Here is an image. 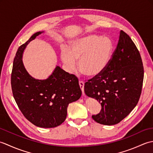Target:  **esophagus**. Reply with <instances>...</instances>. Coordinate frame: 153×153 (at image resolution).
Instances as JSON below:
<instances>
[{
	"mask_svg": "<svg viewBox=\"0 0 153 153\" xmlns=\"http://www.w3.org/2000/svg\"><path fill=\"white\" fill-rule=\"evenodd\" d=\"M79 84L80 88H81V89H82V91L83 95H85V93H84V83L83 82H79Z\"/></svg>",
	"mask_w": 153,
	"mask_h": 153,
	"instance_id": "obj_1",
	"label": "esophagus"
}]
</instances>
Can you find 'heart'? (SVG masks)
Here are the masks:
<instances>
[{"instance_id": "obj_1", "label": "heart", "mask_w": 153, "mask_h": 153, "mask_svg": "<svg viewBox=\"0 0 153 153\" xmlns=\"http://www.w3.org/2000/svg\"><path fill=\"white\" fill-rule=\"evenodd\" d=\"M113 48L110 37L88 35L70 41L68 49H62L60 57L69 72L76 70V61H79L81 73L92 78L100 76L108 67Z\"/></svg>"}]
</instances>
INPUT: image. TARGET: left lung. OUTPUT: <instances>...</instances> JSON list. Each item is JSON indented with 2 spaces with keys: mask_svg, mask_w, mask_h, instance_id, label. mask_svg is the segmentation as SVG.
Segmentation results:
<instances>
[{
  "mask_svg": "<svg viewBox=\"0 0 153 153\" xmlns=\"http://www.w3.org/2000/svg\"><path fill=\"white\" fill-rule=\"evenodd\" d=\"M106 69L85 83L84 91L101 105L92 118L100 124L112 126L121 122L137 105L144 77L142 60L129 35L122 30Z\"/></svg>",
  "mask_w": 153,
  "mask_h": 153,
  "instance_id": "1",
  "label": "left lung"
}]
</instances>
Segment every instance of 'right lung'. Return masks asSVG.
<instances>
[{
  "mask_svg": "<svg viewBox=\"0 0 153 153\" xmlns=\"http://www.w3.org/2000/svg\"><path fill=\"white\" fill-rule=\"evenodd\" d=\"M43 33H34L18 48L13 62L11 85L14 98L25 118L37 127L51 128L65 121L68 105L80 98L82 90L78 79L58 66L45 79H35L29 74L23 63V53L27 45Z\"/></svg>",
  "mask_w": 153,
  "mask_h": 153,
  "instance_id": "1",
  "label": "right lung"
}]
</instances>
